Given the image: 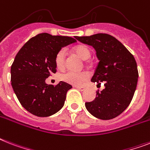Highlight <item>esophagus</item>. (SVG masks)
Listing matches in <instances>:
<instances>
[{"label": "esophagus", "instance_id": "1", "mask_svg": "<svg viewBox=\"0 0 150 150\" xmlns=\"http://www.w3.org/2000/svg\"><path fill=\"white\" fill-rule=\"evenodd\" d=\"M75 88H77L78 89L80 90V91H81V92L85 91V90H86V87H83V86H77V87H75Z\"/></svg>", "mask_w": 150, "mask_h": 150}]
</instances>
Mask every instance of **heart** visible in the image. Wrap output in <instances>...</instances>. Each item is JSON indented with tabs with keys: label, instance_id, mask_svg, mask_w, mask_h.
I'll list each match as a JSON object with an SVG mask.
<instances>
[{
	"label": "heart",
	"instance_id": "heart-1",
	"mask_svg": "<svg viewBox=\"0 0 150 150\" xmlns=\"http://www.w3.org/2000/svg\"><path fill=\"white\" fill-rule=\"evenodd\" d=\"M74 51L83 60H87L91 57V52L88 47L85 45H77L75 47ZM56 67L59 70H62L65 67V52L64 49H61L56 54L54 58ZM61 79L63 81L72 86H81L84 81L87 79V75L84 72L69 71L61 75Z\"/></svg>",
	"mask_w": 150,
	"mask_h": 150
}]
</instances>
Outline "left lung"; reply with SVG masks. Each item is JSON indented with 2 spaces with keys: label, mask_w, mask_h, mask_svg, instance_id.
<instances>
[{
  "label": "left lung",
  "mask_w": 150,
  "mask_h": 150,
  "mask_svg": "<svg viewBox=\"0 0 150 150\" xmlns=\"http://www.w3.org/2000/svg\"><path fill=\"white\" fill-rule=\"evenodd\" d=\"M75 38L94 47L99 60L91 81L105 88L86 103L87 110L98 119L108 120L119 115L129 106L136 91L139 73L134 57L122 44L108 34Z\"/></svg>",
  "instance_id": "left-lung-1"
}]
</instances>
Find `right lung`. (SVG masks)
<instances>
[{"mask_svg":"<svg viewBox=\"0 0 150 150\" xmlns=\"http://www.w3.org/2000/svg\"><path fill=\"white\" fill-rule=\"evenodd\" d=\"M76 42L67 36L38 34L24 44L11 68L14 92L24 109L39 117L54 115L64 104L66 93L72 86L60 81L47 85L45 80L56 72V54L62 47Z\"/></svg>","mask_w":150,"mask_h":150,"instance_id":"add662e5","label":"right lung"}]
</instances>
